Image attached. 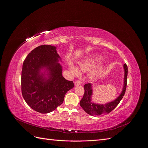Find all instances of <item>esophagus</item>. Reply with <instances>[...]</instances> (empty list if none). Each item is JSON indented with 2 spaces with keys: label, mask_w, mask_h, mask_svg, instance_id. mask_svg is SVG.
<instances>
[{
  "label": "esophagus",
  "mask_w": 148,
  "mask_h": 148,
  "mask_svg": "<svg viewBox=\"0 0 148 148\" xmlns=\"http://www.w3.org/2000/svg\"><path fill=\"white\" fill-rule=\"evenodd\" d=\"M82 83V82L81 81H79V80H77V81L75 82V84L76 86H79V85H81Z\"/></svg>",
  "instance_id": "34e87169"
}]
</instances>
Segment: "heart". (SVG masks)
I'll list each match as a JSON object with an SVG mask.
<instances>
[{"mask_svg":"<svg viewBox=\"0 0 148 148\" xmlns=\"http://www.w3.org/2000/svg\"><path fill=\"white\" fill-rule=\"evenodd\" d=\"M102 59L103 57L101 56H95L91 58V59H87L84 61L80 62L79 67L83 71L90 70L93 69L98 63H99ZM71 70L72 71V72L76 75H78L79 73L78 69L74 66H71Z\"/></svg>","mask_w":148,"mask_h":148,"instance_id":"heart-1","label":"heart"}]
</instances>
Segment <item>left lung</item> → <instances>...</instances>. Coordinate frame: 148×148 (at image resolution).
Instances as JSON below:
<instances>
[{
    "mask_svg": "<svg viewBox=\"0 0 148 148\" xmlns=\"http://www.w3.org/2000/svg\"><path fill=\"white\" fill-rule=\"evenodd\" d=\"M124 69V82L122 92L117 99L114 101L107 103L106 104H98L91 102V97L92 95V84L91 83L85 84L84 86V93L82 99L80 101L79 105L86 112L92 116H102L105 114L110 113L112 111L117 105L119 104L120 101L123 98L125 91H126L127 84V75H128V67L126 64L123 65Z\"/></svg>",
    "mask_w": 148,
    "mask_h": 148,
    "instance_id": "1",
    "label": "left lung"
}]
</instances>
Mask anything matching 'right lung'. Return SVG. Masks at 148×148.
<instances>
[{"label":"right lung","mask_w":148,"mask_h":148,"mask_svg":"<svg viewBox=\"0 0 148 148\" xmlns=\"http://www.w3.org/2000/svg\"><path fill=\"white\" fill-rule=\"evenodd\" d=\"M56 47L42 45L26 57L21 71V93L33 110L41 114L51 112L64 102L66 92L72 89V81L62 76V67ZM45 70L43 74L41 70ZM47 71V73L45 74Z\"/></svg>","instance_id":"obj_1"}]
</instances>
